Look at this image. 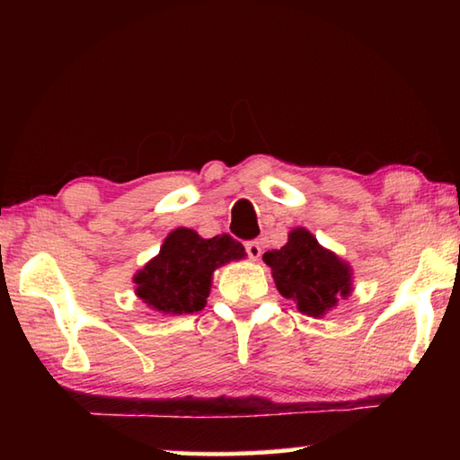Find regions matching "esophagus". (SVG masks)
Here are the masks:
<instances>
[{
	"label": "esophagus",
	"instance_id": "1",
	"mask_svg": "<svg viewBox=\"0 0 460 460\" xmlns=\"http://www.w3.org/2000/svg\"><path fill=\"white\" fill-rule=\"evenodd\" d=\"M245 253H247L249 260H260V255H261L260 241H255V239L245 241Z\"/></svg>",
	"mask_w": 460,
	"mask_h": 460
}]
</instances>
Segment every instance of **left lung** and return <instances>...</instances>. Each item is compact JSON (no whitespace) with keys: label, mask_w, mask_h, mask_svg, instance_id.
<instances>
[{"label":"left lung","mask_w":460,"mask_h":460,"mask_svg":"<svg viewBox=\"0 0 460 460\" xmlns=\"http://www.w3.org/2000/svg\"><path fill=\"white\" fill-rule=\"evenodd\" d=\"M263 261L271 268L278 292L308 316H323L351 294L347 263L318 245L306 229H294L284 247L263 253Z\"/></svg>","instance_id":"8db88e82"}]
</instances>
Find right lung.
I'll return each mask as SVG.
<instances>
[{"label": "right lung", "mask_w": 460, "mask_h": 460, "mask_svg": "<svg viewBox=\"0 0 460 460\" xmlns=\"http://www.w3.org/2000/svg\"><path fill=\"white\" fill-rule=\"evenodd\" d=\"M245 258V249L231 235L199 237L192 229H176L160 253L136 276V294L164 314H190L205 308L213 271L231 260Z\"/></svg>", "instance_id": "right-lung-1"}]
</instances>
